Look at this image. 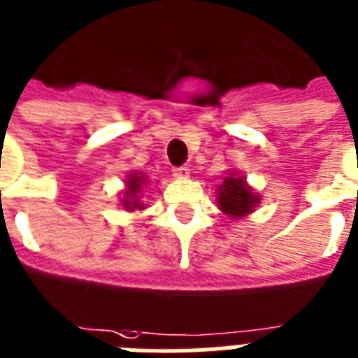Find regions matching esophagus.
<instances>
[{
    "instance_id": "34e87169",
    "label": "esophagus",
    "mask_w": 358,
    "mask_h": 358,
    "mask_svg": "<svg viewBox=\"0 0 358 358\" xmlns=\"http://www.w3.org/2000/svg\"><path fill=\"white\" fill-rule=\"evenodd\" d=\"M173 176H176L177 179H186V177L190 176V170L186 166H177L173 168Z\"/></svg>"
}]
</instances>
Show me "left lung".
<instances>
[{"label":"left lung","mask_w":358,"mask_h":358,"mask_svg":"<svg viewBox=\"0 0 358 358\" xmlns=\"http://www.w3.org/2000/svg\"><path fill=\"white\" fill-rule=\"evenodd\" d=\"M258 203V194H254L243 176H238L234 172H230L225 177L223 185H220L217 188V205H220L221 212L232 220L245 217L247 214L254 212Z\"/></svg>","instance_id":"left-lung-1"}]
</instances>
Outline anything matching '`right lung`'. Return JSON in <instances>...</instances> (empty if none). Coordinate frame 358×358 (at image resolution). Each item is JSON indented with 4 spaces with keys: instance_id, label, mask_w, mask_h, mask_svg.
Returning <instances> with one entry per match:
<instances>
[{
    "instance_id": "1",
    "label": "right lung",
    "mask_w": 358,
    "mask_h": 358,
    "mask_svg": "<svg viewBox=\"0 0 358 358\" xmlns=\"http://www.w3.org/2000/svg\"><path fill=\"white\" fill-rule=\"evenodd\" d=\"M144 185H146V177L143 173H129L128 179H126V192H124L122 197V206L126 210H143L144 205L141 203L138 196H141Z\"/></svg>"
}]
</instances>
